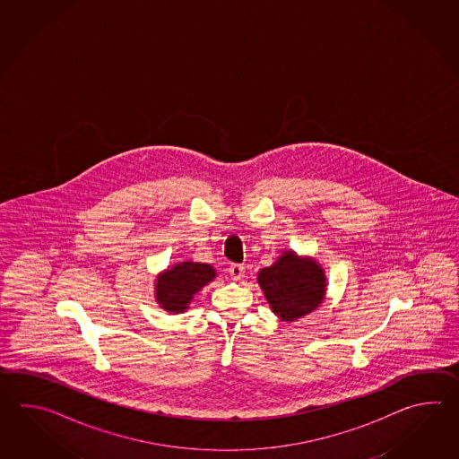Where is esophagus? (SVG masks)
<instances>
[{
  "instance_id": "esophagus-1",
  "label": "esophagus",
  "mask_w": 459,
  "mask_h": 459,
  "mask_svg": "<svg viewBox=\"0 0 459 459\" xmlns=\"http://www.w3.org/2000/svg\"><path fill=\"white\" fill-rule=\"evenodd\" d=\"M228 273H230V275H231V279H233V281H241L246 271H244L243 264H233V265H230Z\"/></svg>"
}]
</instances>
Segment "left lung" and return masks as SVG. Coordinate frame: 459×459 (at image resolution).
Instances as JSON below:
<instances>
[{"label":"left lung","instance_id":"1","mask_svg":"<svg viewBox=\"0 0 459 459\" xmlns=\"http://www.w3.org/2000/svg\"><path fill=\"white\" fill-rule=\"evenodd\" d=\"M257 282L273 312L282 322H293L313 312L326 293L322 265L293 251H285L271 267L261 269Z\"/></svg>","mask_w":459,"mask_h":459}]
</instances>
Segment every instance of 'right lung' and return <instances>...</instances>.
I'll return each mask as SVG.
<instances>
[{"mask_svg": "<svg viewBox=\"0 0 459 459\" xmlns=\"http://www.w3.org/2000/svg\"><path fill=\"white\" fill-rule=\"evenodd\" d=\"M216 277V271L210 264H174L170 269L159 273L156 281V300L166 312L182 313L194 300V295L200 292L206 283Z\"/></svg>", "mask_w": 459, "mask_h": 459, "instance_id": "add662e5", "label": "right lung"}]
</instances>
